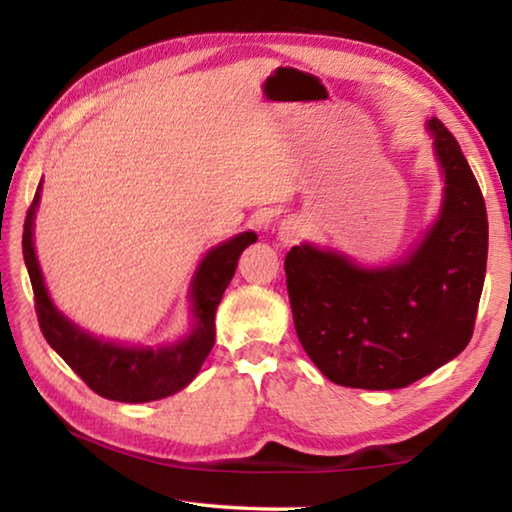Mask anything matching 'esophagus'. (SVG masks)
<instances>
[{"label":"esophagus","instance_id":"obj_1","mask_svg":"<svg viewBox=\"0 0 512 512\" xmlns=\"http://www.w3.org/2000/svg\"><path fill=\"white\" fill-rule=\"evenodd\" d=\"M302 235V225L298 219H284L280 223V241L284 244H291V241H296Z\"/></svg>","mask_w":512,"mask_h":512}]
</instances>
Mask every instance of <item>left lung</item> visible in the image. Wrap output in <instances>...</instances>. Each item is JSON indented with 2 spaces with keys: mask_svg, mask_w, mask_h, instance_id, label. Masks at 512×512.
Segmentation results:
<instances>
[{
  "mask_svg": "<svg viewBox=\"0 0 512 512\" xmlns=\"http://www.w3.org/2000/svg\"><path fill=\"white\" fill-rule=\"evenodd\" d=\"M427 128L445 196L438 221L404 262L361 268L309 244L293 246L284 259L298 339L339 386L404 388L452 361L472 339L488 212L456 137L436 117Z\"/></svg>",
  "mask_w": 512,
  "mask_h": 512,
  "instance_id": "8db88e82",
  "label": "left lung"
}]
</instances>
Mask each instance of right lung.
<instances>
[{
    "label": "right lung",
    "mask_w": 512,
    "mask_h": 512,
    "mask_svg": "<svg viewBox=\"0 0 512 512\" xmlns=\"http://www.w3.org/2000/svg\"><path fill=\"white\" fill-rule=\"evenodd\" d=\"M40 201V185L24 219L22 253L31 277L36 314L47 343L65 363L88 384L94 393L115 402H153L178 393L192 381L214 345V314L223 291L235 275L239 255L255 244V232H241L221 246H214L203 257L192 280V314L194 327L187 339L169 348H126L106 343L83 332L67 320L51 302L40 264L33 250V216Z\"/></svg>",
    "instance_id": "obj_1"
}]
</instances>
